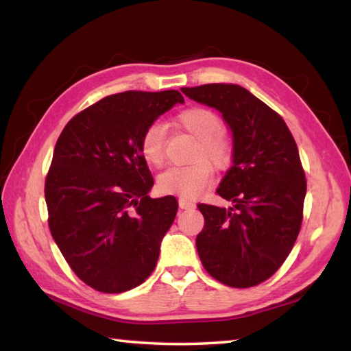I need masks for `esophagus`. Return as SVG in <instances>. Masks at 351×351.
Here are the masks:
<instances>
[{
    "instance_id": "obj_1",
    "label": "esophagus",
    "mask_w": 351,
    "mask_h": 351,
    "mask_svg": "<svg viewBox=\"0 0 351 351\" xmlns=\"http://www.w3.org/2000/svg\"><path fill=\"white\" fill-rule=\"evenodd\" d=\"M179 206L180 210H193V208H195V204L194 202H189L186 199H179Z\"/></svg>"
}]
</instances>
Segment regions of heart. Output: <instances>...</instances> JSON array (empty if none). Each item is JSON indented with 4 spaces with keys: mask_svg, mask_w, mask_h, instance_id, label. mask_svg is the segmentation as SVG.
<instances>
[{
    "mask_svg": "<svg viewBox=\"0 0 351 351\" xmlns=\"http://www.w3.org/2000/svg\"><path fill=\"white\" fill-rule=\"evenodd\" d=\"M179 126L197 140L191 165L172 166L157 179L162 193L177 194L183 199H194L204 191L211 180V166L225 169L231 162V146L223 137V121L211 109L189 108L177 115ZM141 156L151 166H162L165 160V128L152 123L146 128L140 140ZM206 160H204L203 158Z\"/></svg>",
    "mask_w": 351,
    "mask_h": 351,
    "instance_id": "obj_1",
    "label": "heart"
}]
</instances>
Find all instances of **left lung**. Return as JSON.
Wrapping results in <instances>:
<instances>
[{"mask_svg": "<svg viewBox=\"0 0 351 351\" xmlns=\"http://www.w3.org/2000/svg\"><path fill=\"white\" fill-rule=\"evenodd\" d=\"M182 92L217 109L232 134V166L217 188L232 208L197 205L205 217L195 237L199 257L222 284L254 287L285 262L302 223L306 182L298 145L282 117L242 86Z\"/></svg>", "mask_w": 351, "mask_h": 351, "instance_id": "obj_1", "label": "left lung"}]
</instances>
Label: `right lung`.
<instances>
[{"label":"right lung","instance_id":"obj_1","mask_svg":"<svg viewBox=\"0 0 351 351\" xmlns=\"http://www.w3.org/2000/svg\"><path fill=\"white\" fill-rule=\"evenodd\" d=\"M185 103L179 90H128L104 97L64 126L46 177L49 228L84 284L123 293L149 278L174 222V195L151 199L141 135Z\"/></svg>","mask_w":351,"mask_h":351}]
</instances>
